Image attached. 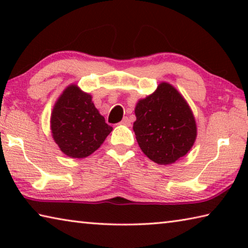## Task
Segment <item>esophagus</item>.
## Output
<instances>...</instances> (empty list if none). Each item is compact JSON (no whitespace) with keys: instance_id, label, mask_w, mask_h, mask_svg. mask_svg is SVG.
<instances>
[{"instance_id":"1","label":"esophagus","mask_w":248,"mask_h":248,"mask_svg":"<svg viewBox=\"0 0 248 248\" xmlns=\"http://www.w3.org/2000/svg\"><path fill=\"white\" fill-rule=\"evenodd\" d=\"M121 124H123L124 125H130V124H131V120H130L128 117H124L123 121H121Z\"/></svg>"}]
</instances>
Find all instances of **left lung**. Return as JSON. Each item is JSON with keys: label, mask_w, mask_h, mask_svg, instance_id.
<instances>
[{"label": "left lung", "mask_w": 248, "mask_h": 248, "mask_svg": "<svg viewBox=\"0 0 248 248\" xmlns=\"http://www.w3.org/2000/svg\"><path fill=\"white\" fill-rule=\"evenodd\" d=\"M134 114L138 144L151 161L173 164L194 145L196 119L186 99L171 84L159 83L154 93L138 100Z\"/></svg>", "instance_id": "8db88e82"}]
</instances>
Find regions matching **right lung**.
I'll return each instance as SVG.
<instances>
[{"label":"right lung","instance_id":"1","mask_svg":"<svg viewBox=\"0 0 248 248\" xmlns=\"http://www.w3.org/2000/svg\"><path fill=\"white\" fill-rule=\"evenodd\" d=\"M52 138L66 156L84 158L104 143L112 127L92 100V95L71 84L59 96L50 118Z\"/></svg>","mask_w":248,"mask_h":248}]
</instances>
